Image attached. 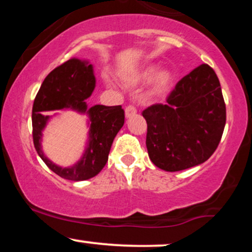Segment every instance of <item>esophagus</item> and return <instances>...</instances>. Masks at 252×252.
Here are the masks:
<instances>
[{
    "label": "esophagus",
    "instance_id": "esophagus-1",
    "mask_svg": "<svg viewBox=\"0 0 252 252\" xmlns=\"http://www.w3.org/2000/svg\"><path fill=\"white\" fill-rule=\"evenodd\" d=\"M136 112H137V109H136L134 105H131V104H130V105H128L126 108V117L132 116V115H135Z\"/></svg>",
    "mask_w": 252,
    "mask_h": 252
}]
</instances>
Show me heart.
<instances>
[{"label":"heart","mask_w":252,"mask_h":252,"mask_svg":"<svg viewBox=\"0 0 252 252\" xmlns=\"http://www.w3.org/2000/svg\"><path fill=\"white\" fill-rule=\"evenodd\" d=\"M156 66L155 65H148L146 67H143L142 70L138 71L134 77L130 79L131 84H138V83H144L148 82L154 74L156 76L152 80V92L153 94H161L164 92L167 89L169 88L170 83H172V73L168 70H161L158 73H155Z\"/></svg>","instance_id":"obj_1"}]
</instances>
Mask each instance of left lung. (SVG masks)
Returning <instances> with one entry per match:
<instances>
[{"instance_id": "left-lung-1", "label": "left lung", "mask_w": 252, "mask_h": 252, "mask_svg": "<svg viewBox=\"0 0 252 252\" xmlns=\"http://www.w3.org/2000/svg\"><path fill=\"white\" fill-rule=\"evenodd\" d=\"M146 144L152 162L167 172L198 166L216 152L221 140L226 108L213 68L202 63L179 80L166 104L142 112Z\"/></svg>"}]
</instances>
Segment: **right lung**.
Segmentation results:
<instances>
[{
  "label": "right lung",
  "instance_id": "add662e5",
  "mask_svg": "<svg viewBox=\"0 0 252 252\" xmlns=\"http://www.w3.org/2000/svg\"><path fill=\"white\" fill-rule=\"evenodd\" d=\"M96 86L94 67L88 62L73 59L58 66L45 78L36 94L32 112L33 142L37 154L56 174L71 181H83L96 176L105 163L115 136L124 124V110L121 105H94L88 109L85 99ZM72 108L90 118L89 143L80 161L72 167L63 169L48 160L41 149L42 130L49 117L46 111Z\"/></svg>",
  "mask_w": 252,
  "mask_h": 252
}]
</instances>
